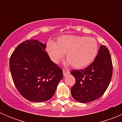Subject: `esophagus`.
<instances>
[{
	"label": "esophagus",
	"mask_w": 122,
	"mask_h": 122,
	"mask_svg": "<svg viewBox=\"0 0 122 122\" xmlns=\"http://www.w3.org/2000/svg\"><path fill=\"white\" fill-rule=\"evenodd\" d=\"M70 74V72L69 71H66V70H63V75L64 77L67 76V75Z\"/></svg>",
	"instance_id": "obj_1"
}]
</instances>
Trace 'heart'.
I'll return each instance as SVG.
<instances>
[{"mask_svg": "<svg viewBox=\"0 0 122 122\" xmlns=\"http://www.w3.org/2000/svg\"><path fill=\"white\" fill-rule=\"evenodd\" d=\"M99 46L93 37L78 35H62L56 39V42H50L46 45V51L50 58L58 64L66 54L67 60L64 64L72 65L75 68H83L95 60Z\"/></svg>", "mask_w": 122, "mask_h": 122, "instance_id": "heart-1", "label": "heart"}]
</instances>
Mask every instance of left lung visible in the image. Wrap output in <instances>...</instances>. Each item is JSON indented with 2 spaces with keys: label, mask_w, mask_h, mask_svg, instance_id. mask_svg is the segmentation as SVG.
Here are the masks:
<instances>
[{
  "label": "left lung",
  "mask_w": 122,
  "mask_h": 122,
  "mask_svg": "<svg viewBox=\"0 0 122 122\" xmlns=\"http://www.w3.org/2000/svg\"><path fill=\"white\" fill-rule=\"evenodd\" d=\"M71 74L76 78L71 89L74 99L82 103L99 99L107 90L112 77V61L107 48L101 45L95 60L88 67L72 70Z\"/></svg>",
  "instance_id": "8db88e82"
}]
</instances>
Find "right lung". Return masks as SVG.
<instances>
[{"label": "right lung", "mask_w": 122, "mask_h": 122, "mask_svg": "<svg viewBox=\"0 0 122 122\" xmlns=\"http://www.w3.org/2000/svg\"><path fill=\"white\" fill-rule=\"evenodd\" d=\"M46 44L35 39L20 43L10 58V71L15 86L22 96L32 102L52 97L63 77L62 69L45 51Z\"/></svg>", "instance_id": "obj_1"}]
</instances>
